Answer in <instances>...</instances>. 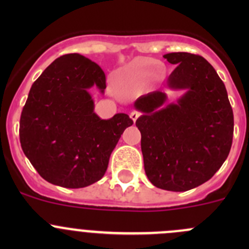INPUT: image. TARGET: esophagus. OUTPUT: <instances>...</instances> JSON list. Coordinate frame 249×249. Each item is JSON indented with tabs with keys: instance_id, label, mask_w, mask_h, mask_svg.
<instances>
[{
	"instance_id": "esophagus-1",
	"label": "esophagus",
	"mask_w": 249,
	"mask_h": 249,
	"mask_svg": "<svg viewBox=\"0 0 249 249\" xmlns=\"http://www.w3.org/2000/svg\"><path fill=\"white\" fill-rule=\"evenodd\" d=\"M139 117H140V113L137 112V110H132V112L130 113V118H131V119L134 120V123L136 122L137 119H139Z\"/></svg>"
}]
</instances>
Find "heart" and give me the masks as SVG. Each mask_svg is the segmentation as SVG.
Here are the masks:
<instances>
[{
    "instance_id": "b5f03b06",
    "label": "heart",
    "mask_w": 249,
    "mask_h": 249,
    "mask_svg": "<svg viewBox=\"0 0 249 249\" xmlns=\"http://www.w3.org/2000/svg\"><path fill=\"white\" fill-rule=\"evenodd\" d=\"M155 67H158V62L153 59H139L132 61L124 69H122L118 73V80L119 82H127V80H135L137 79L141 74L144 73L147 71H152ZM127 91L134 92L135 85L130 84L127 87Z\"/></svg>"
}]
</instances>
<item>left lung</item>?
<instances>
[{"label":"left lung","instance_id":"8db88e82","mask_svg":"<svg viewBox=\"0 0 249 249\" xmlns=\"http://www.w3.org/2000/svg\"><path fill=\"white\" fill-rule=\"evenodd\" d=\"M164 57L177 65L167 85L185 94L164 107L165 92L139 97L134 106L143 114L136 126L148 179L160 189L185 192L211 179L228 158L233 113L224 83L207 60L190 53Z\"/></svg>","mask_w":249,"mask_h":249}]
</instances>
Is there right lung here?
<instances>
[{
	"label": "right lung",
	"mask_w": 249,
	"mask_h": 249,
	"mask_svg": "<svg viewBox=\"0 0 249 249\" xmlns=\"http://www.w3.org/2000/svg\"><path fill=\"white\" fill-rule=\"evenodd\" d=\"M106 89L101 67L79 54L57 57L30 89L20 117L24 154L42 178L64 188H84L104 177L126 127L125 113L101 119L90 88Z\"/></svg>",
	"instance_id": "obj_1"
}]
</instances>
